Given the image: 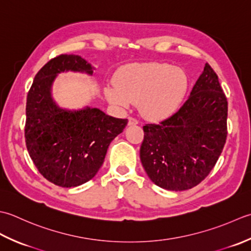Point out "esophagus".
<instances>
[{"label": "esophagus", "mask_w": 251, "mask_h": 251, "mask_svg": "<svg viewBox=\"0 0 251 251\" xmlns=\"http://www.w3.org/2000/svg\"><path fill=\"white\" fill-rule=\"evenodd\" d=\"M127 120H129V122H127V125H129V126H135V125L139 124V121H137L135 118H133V117H129Z\"/></svg>", "instance_id": "obj_1"}]
</instances>
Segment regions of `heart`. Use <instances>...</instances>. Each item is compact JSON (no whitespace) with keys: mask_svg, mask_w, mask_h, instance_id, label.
Returning a JSON list of instances; mask_svg holds the SVG:
<instances>
[{"mask_svg":"<svg viewBox=\"0 0 251 251\" xmlns=\"http://www.w3.org/2000/svg\"><path fill=\"white\" fill-rule=\"evenodd\" d=\"M190 80L185 71L165 63L132 64L121 68L116 84L107 85L111 104L127 108L139 101L142 115L151 120L175 115L187 94Z\"/></svg>","mask_w":251,"mask_h":251,"instance_id":"1","label":"heart"}]
</instances>
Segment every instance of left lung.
<instances>
[{"mask_svg":"<svg viewBox=\"0 0 251 251\" xmlns=\"http://www.w3.org/2000/svg\"><path fill=\"white\" fill-rule=\"evenodd\" d=\"M227 100L206 64L190 97L170 118L143 126L140 157L148 177L168 191H186L204 180L227 135Z\"/></svg>","mask_w":251,"mask_h":251,"instance_id":"left-lung-1","label":"left lung"}]
</instances>
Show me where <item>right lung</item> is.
<instances>
[{
	"label": "right lung",
	"instance_id": "obj_1",
	"mask_svg": "<svg viewBox=\"0 0 251 251\" xmlns=\"http://www.w3.org/2000/svg\"><path fill=\"white\" fill-rule=\"evenodd\" d=\"M94 67L79 55L63 54L50 59L35 75L25 106V145L39 172L61 187L90 181L100 170L107 150L127 120L99 108L69 110L52 97L58 74L74 71L93 75Z\"/></svg>",
	"mask_w": 251,
	"mask_h": 251
}]
</instances>
